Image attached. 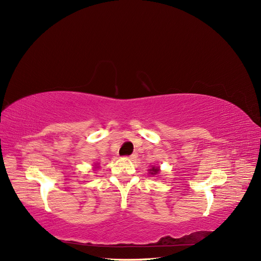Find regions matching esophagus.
<instances>
[{"label": "esophagus", "instance_id": "1", "mask_svg": "<svg viewBox=\"0 0 261 261\" xmlns=\"http://www.w3.org/2000/svg\"><path fill=\"white\" fill-rule=\"evenodd\" d=\"M138 156V154H137V152H134V153H132L130 155H129V159L130 160H135L136 159V158Z\"/></svg>", "mask_w": 261, "mask_h": 261}]
</instances>
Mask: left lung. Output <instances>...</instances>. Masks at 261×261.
Listing matches in <instances>:
<instances>
[{"label":"left lung","mask_w":261,"mask_h":261,"mask_svg":"<svg viewBox=\"0 0 261 261\" xmlns=\"http://www.w3.org/2000/svg\"><path fill=\"white\" fill-rule=\"evenodd\" d=\"M148 171H149V174L155 175V174H158V173H159L160 169H159V168H154V167H152V169H149Z\"/></svg>","instance_id":"8db88e82"}]
</instances>
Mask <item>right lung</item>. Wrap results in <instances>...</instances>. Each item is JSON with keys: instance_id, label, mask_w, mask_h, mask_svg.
<instances>
[{"instance_id": "1", "label": "right lung", "mask_w": 261, "mask_h": 261, "mask_svg": "<svg viewBox=\"0 0 261 261\" xmlns=\"http://www.w3.org/2000/svg\"><path fill=\"white\" fill-rule=\"evenodd\" d=\"M96 168H99V167H96Z\"/></svg>"}]
</instances>
